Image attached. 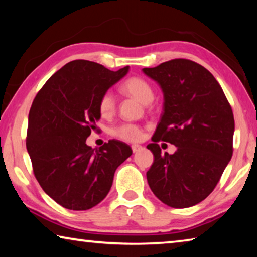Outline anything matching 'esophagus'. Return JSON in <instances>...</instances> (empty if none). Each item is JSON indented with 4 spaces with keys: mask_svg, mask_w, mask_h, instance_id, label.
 I'll use <instances>...</instances> for the list:
<instances>
[{
    "mask_svg": "<svg viewBox=\"0 0 257 257\" xmlns=\"http://www.w3.org/2000/svg\"><path fill=\"white\" fill-rule=\"evenodd\" d=\"M132 150H133L134 153H136V152H139L141 150H143V146L135 144V145H133V146H132Z\"/></svg>",
    "mask_w": 257,
    "mask_h": 257,
    "instance_id": "obj_1",
    "label": "esophagus"
}]
</instances>
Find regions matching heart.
I'll return each mask as SVG.
<instances>
[{"mask_svg": "<svg viewBox=\"0 0 257 257\" xmlns=\"http://www.w3.org/2000/svg\"><path fill=\"white\" fill-rule=\"evenodd\" d=\"M124 94L136 98L143 104H149L154 98V90L150 82L142 77H130L121 85ZM98 111L103 118H110L115 112V99L111 92H105L98 101ZM114 136L122 141L137 142L143 136L141 127L133 123H124L114 130Z\"/></svg>", "mask_w": 257, "mask_h": 257, "instance_id": "1", "label": "heart"}]
</instances>
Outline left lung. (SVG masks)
Returning a JSON list of instances; mask_svg holds the SVG:
<instances>
[{
  "mask_svg": "<svg viewBox=\"0 0 257 257\" xmlns=\"http://www.w3.org/2000/svg\"><path fill=\"white\" fill-rule=\"evenodd\" d=\"M143 72L158 82L164 96L163 114L147 145L154 155L147 181L168 206H194L212 193L231 160L232 108L212 73L194 61L173 59ZM160 140L177 151L162 155Z\"/></svg>",
  "mask_w": 257,
  "mask_h": 257,
  "instance_id": "1",
  "label": "left lung"
}]
</instances>
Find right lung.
I'll use <instances>...</instances> for the list:
<instances>
[{"mask_svg": "<svg viewBox=\"0 0 257 257\" xmlns=\"http://www.w3.org/2000/svg\"><path fill=\"white\" fill-rule=\"evenodd\" d=\"M128 70V66L111 71L92 61H71L34 98L26 139L34 175L43 190L68 210L85 211L101 203L116 168L133 154L132 147L116 139L98 150L86 144L101 118L99 98Z\"/></svg>", "mask_w": 257, "mask_h": 257, "instance_id": "1", "label": "right lung"}]
</instances>
